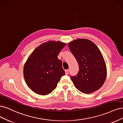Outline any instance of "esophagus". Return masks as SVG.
<instances>
[{
  "mask_svg": "<svg viewBox=\"0 0 123 123\" xmlns=\"http://www.w3.org/2000/svg\"><path fill=\"white\" fill-rule=\"evenodd\" d=\"M65 73L66 75H68L69 73V70H65Z\"/></svg>",
  "mask_w": 123,
  "mask_h": 123,
  "instance_id": "obj_1",
  "label": "esophagus"
}]
</instances>
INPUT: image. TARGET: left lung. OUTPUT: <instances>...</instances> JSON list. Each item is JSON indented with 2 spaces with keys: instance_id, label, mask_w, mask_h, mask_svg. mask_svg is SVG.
Returning <instances> with one entry per match:
<instances>
[{
  "instance_id": "obj_1",
  "label": "left lung",
  "mask_w": 123,
  "mask_h": 123,
  "mask_svg": "<svg viewBox=\"0 0 123 123\" xmlns=\"http://www.w3.org/2000/svg\"><path fill=\"white\" fill-rule=\"evenodd\" d=\"M68 47L79 66L77 74L71 76L74 86L86 94L98 90L107 76L105 62L98 47L87 39L73 40Z\"/></svg>"
}]
</instances>
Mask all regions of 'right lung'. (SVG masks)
Here are the masks:
<instances>
[{
  "label": "right lung",
  "mask_w": 123,
  "mask_h": 123,
  "mask_svg": "<svg viewBox=\"0 0 123 123\" xmlns=\"http://www.w3.org/2000/svg\"><path fill=\"white\" fill-rule=\"evenodd\" d=\"M66 43L50 41L37 47L30 55L24 68L28 87L36 93L47 95L56 88L65 72L57 56Z\"/></svg>",
  "instance_id": "add662e5"
}]
</instances>
